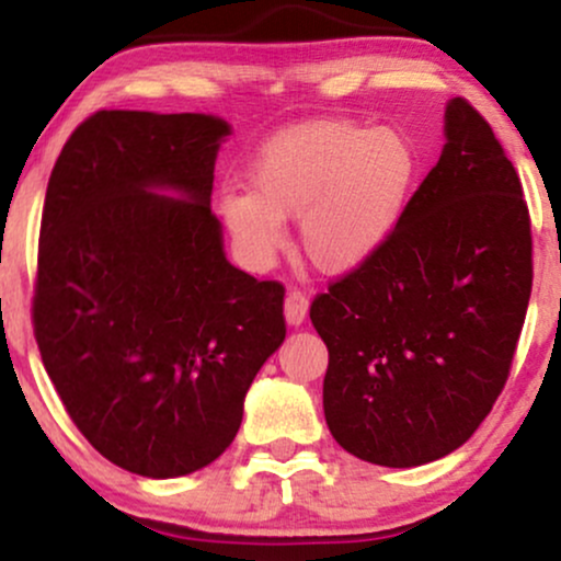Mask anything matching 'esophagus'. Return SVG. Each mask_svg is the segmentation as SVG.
<instances>
[{"mask_svg": "<svg viewBox=\"0 0 561 561\" xmlns=\"http://www.w3.org/2000/svg\"><path fill=\"white\" fill-rule=\"evenodd\" d=\"M306 313H309V298H306L300 290H290L285 298V319L287 324H293V328H298V324H304Z\"/></svg>", "mask_w": 561, "mask_h": 561, "instance_id": "esophagus-1", "label": "esophagus"}]
</instances>
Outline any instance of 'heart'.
<instances>
[{"mask_svg":"<svg viewBox=\"0 0 561 561\" xmlns=\"http://www.w3.org/2000/svg\"><path fill=\"white\" fill-rule=\"evenodd\" d=\"M417 153L397 127L313 119L261 146L250 191L224 188L218 215L250 266H268L298 220L300 250L324 274L365 266L402 218Z\"/></svg>","mask_w":561,"mask_h":561,"instance_id":"obj_1","label":"heart"}]
</instances>
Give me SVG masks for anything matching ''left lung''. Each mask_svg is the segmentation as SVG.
I'll return each instance as SVG.
<instances>
[{
	"label": "left lung",
	"mask_w": 561,
	"mask_h": 561,
	"mask_svg": "<svg viewBox=\"0 0 561 561\" xmlns=\"http://www.w3.org/2000/svg\"><path fill=\"white\" fill-rule=\"evenodd\" d=\"M530 290L519 175L479 111L453 98L439 162L397 229L311 304L337 445L389 469L466 445L506 386Z\"/></svg>",
	"instance_id": "1"
}]
</instances>
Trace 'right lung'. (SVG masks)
I'll return each instance as SVG.
<instances>
[{
	"label": "right lung",
	"instance_id": "right-lung-1",
	"mask_svg": "<svg viewBox=\"0 0 561 561\" xmlns=\"http://www.w3.org/2000/svg\"><path fill=\"white\" fill-rule=\"evenodd\" d=\"M229 135L213 114L98 111L47 183L42 362L84 439L140 477H186L220 458L285 341V287L231 266L210 210Z\"/></svg>",
	"mask_w": 561,
	"mask_h": 561
}]
</instances>
